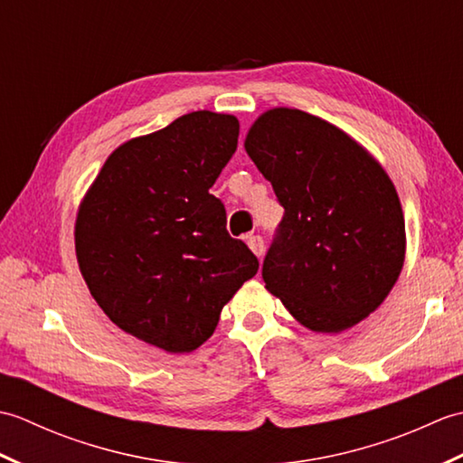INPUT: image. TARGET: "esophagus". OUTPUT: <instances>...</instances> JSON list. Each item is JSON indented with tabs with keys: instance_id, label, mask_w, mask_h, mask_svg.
<instances>
[{
	"instance_id": "1",
	"label": "esophagus",
	"mask_w": 463,
	"mask_h": 463,
	"mask_svg": "<svg viewBox=\"0 0 463 463\" xmlns=\"http://www.w3.org/2000/svg\"><path fill=\"white\" fill-rule=\"evenodd\" d=\"M247 244H249V249L257 254V257L260 259L262 254H264V241H262V237H259V234H250V237H247Z\"/></svg>"
}]
</instances>
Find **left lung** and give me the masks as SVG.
Instances as JSON below:
<instances>
[{"mask_svg": "<svg viewBox=\"0 0 463 463\" xmlns=\"http://www.w3.org/2000/svg\"><path fill=\"white\" fill-rule=\"evenodd\" d=\"M244 149L284 216L262 279L302 326L338 334L386 300L406 259V222L383 166L336 125L290 107L264 111Z\"/></svg>", "mask_w": 463, "mask_h": 463, "instance_id": "8db88e82", "label": "left lung"}]
</instances>
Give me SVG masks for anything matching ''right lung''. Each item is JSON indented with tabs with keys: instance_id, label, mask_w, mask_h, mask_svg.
<instances>
[{
	"instance_id": "right-lung-1",
	"label": "right lung",
	"mask_w": 463,
	"mask_h": 463,
	"mask_svg": "<svg viewBox=\"0 0 463 463\" xmlns=\"http://www.w3.org/2000/svg\"><path fill=\"white\" fill-rule=\"evenodd\" d=\"M237 141L234 115L186 113L117 146L77 211L75 254L91 297L121 330L165 352L209 340L259 270L209 193Z\"/></svg>"
}]
</instances>
